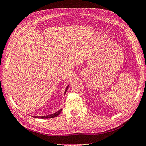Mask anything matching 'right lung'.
Wrapping results in <instances>:
<instances>
[{
    "label": "right lung",
    "instance_id": "1",
    "mask_svg": "<svg viewBox=\"0 0 146 146\" xmlns=\"http://www.w3.org/2000/svg\"><path fill=\"white\" fill-rule=\"evenodd\" d=\"M68 86L67 88H66L65 93H66V91L68 90ZM61 111H62V110H60L58 111H57L56 113H53V114H52V115H47V116H42V117H40H40H35V118H54V117H57L58 115H59V114H60Z\"/></svg>",
    "mask_w": 146,
    "mask_h": 146
}]
</instances>
